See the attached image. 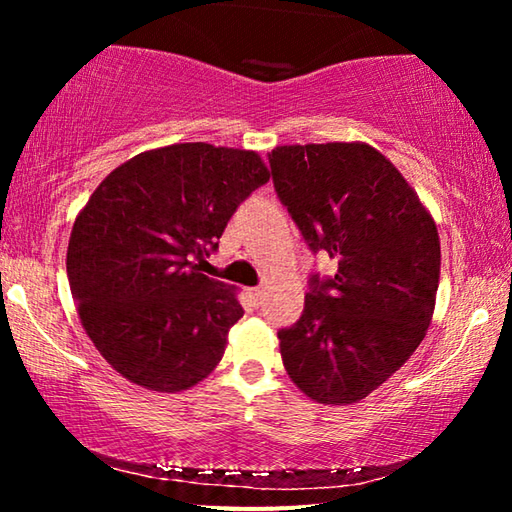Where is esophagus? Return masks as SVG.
I'll return each mask as SVG.
<instances>
[{
	"label": "esophagus",
	"mask_w": 512,
	"mask_h": 512,
	"mask_svg": "<svg viewBox=\"0 0 512 512\" xmlns=\"http://www.w3.org/2000/svg\"><path fill=\"white\" fill-rule=\"evenodd\" d=\"M250 296H253V300L255 302H259L264 298V289L262 287H255V289H250Z\"/></svg>",
	"instance_id": "1"
}]
</instances>
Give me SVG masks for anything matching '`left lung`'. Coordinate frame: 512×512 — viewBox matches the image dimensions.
Masks as SVG:
<instances>
[{
    "label": "left lung",
    "instance_id": "1",
    "mask_svg": "<svg viewBox=\"0 0 512 512\" xmlns=\"http://www.w3.org/2000/svg\"><path fill=\"white\" fill-rule=\"evenodd\" d=\"M268 162L311 253L336 259L334 277H311L298 323L277 332L282 363L314 402H359L427 334L440 280L436 221L366 142L277 146Z\"/></svg>",
    "mask_w": 512,
    "mask_h": 512
}]
</instances>
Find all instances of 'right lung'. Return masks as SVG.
Here are the masks:
<instances>
[{"label": "right lung", "mask_w": 512, "mask_h": 512, "mask_svg": "<svg viewBox=\"0 0 512 512\" xmlns=\"http://www.w3.org/2000/svg\"><path fill=\"white\" fill-rule=\"evenodd\" d=\"M271 178L255 151L171 144L110 171L79 212L67 277L81 325L121 377L158 393L219 366L244 316L237 287L198 273L241 201Z\"/></svg>", "instance_id": "add662e5"}]
</instances>
